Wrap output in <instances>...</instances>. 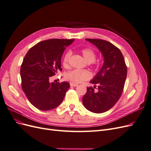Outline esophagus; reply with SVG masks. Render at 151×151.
<instances>
[{"instance_id":"1","label":"esophagus","mask_w":151,"mask_h":151,"mask_svg":"<svg viewBox=\"0 0 151 151\" xmlns=\"http://www.w3.org/2000/svg\"><path fill=\"white\" fill-rule=\"evenodd\" d=\"M70 86H72V87H76V86H78V84H76V83H70Z\"/></svg>"}]
</instances>
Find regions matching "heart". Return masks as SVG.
<instances>
[{"label": "heart", "mask_w": 151, "mask_h": 151, "mask_svg": "<svg viewBox=\"0 0 151 151\" xmlns=\"http://www.w3.org/2000/svg\"><path fill=\"white\" fill-rule=\"evenodd\" d=\"M81 52L86 60L89 63L98 67L99 63L96 62V53L93 48H84L81 50ZM72 55L70 51L67 52L62 58V65L65 68H68L70 65V59ZM91 73L89 70L74 69L66 73L65 79L74 83H81L85 81H88L91 77Z\"/></svg>", "instance_id": "1"}]
</instances>
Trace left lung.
I'll return each mask as SVG.
<instances>
[{"label":"left lung","instance_id":"left-lung-1","mask_svg":"<svg viewBox=\"0 0 151 151\" xmlns=\"http://www.w3.org/2000/svg\"><path fill=\"white\" fill-rule=\"evenodd\" d=\"M103 53L104 64L91 83L95 87H88L83 98L84 106L91 112L101 113L111 109L120 99L124 88L127 67L119 48L101 39L87 38ZM98 86V92L94 91Z\"/></svg>","mask_w":151,"mask_h":151}]
</instances>
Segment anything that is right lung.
<instances>
[{
    "instance_id": "1",
    "label": "right lung",
    "mask_w": 151,
    "mask_h": 151,
    "mask_svg": "<svg viewBox=\"0 0 151 151\" xmlns=\"http://www.w3.org/2000/svg\"><path fill=\"white\" fill-rule=\"evenodd\" d=\"M74 39H49L31 47L21 66V87L29 101L40 110L57 107L70 84L67 82L50 83V77L62 70L61 57L65 47Z\"/></svg>"
}]
</instances>
